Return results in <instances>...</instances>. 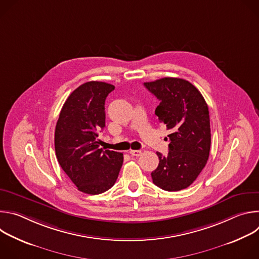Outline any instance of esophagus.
<instances>
[{"label":"esophagus","mask_w":259,"mask_h":259,"mask_svg":"<svg viewBox=\"0 0 259 259\" xmlns=\"http://www.w3.org/2000/svg\"><path fill=\"white\" fill-rule=\"evenodd\" d=\"M129 154H130L132 157H138V156H140V155L142 154V152L139 151V150H131V151L129 152Z\"/></svg>","instance_id":"1"}]
</instances>
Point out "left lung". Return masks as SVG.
Returning a JSON list of instances; mask_svg holds the SVG:
<instances>
[{"label": "left lung", "mask_w": 259, "mask_h": 259, "mask_svg": "<svg viewBox=\"0 0 259 259\" xmlns=\"http://www.w3.org/2000/svg\"><path fill=\"white\" fill-rule=\"evenodd\" d=\"M160 101L155 114L171 131L168 156L157 153L159 166L153 182L168 192L189 188L204 169L210 152L211 130L208 105L189 81L163 78L144 83Z\"/></svg>", "instance_id": "8db88e82"}]
</instances>
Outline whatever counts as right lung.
I'll return each instance as SVG.
<instances>
[{
    "label": "right lung",
    "instance_id": "right-lung-1",
    "mask_svg": "<svg viewBox=\"0 0 259 259\" xmlns=\"http://www.w3.org/2000/svg\"><path fill=\"white\" fill-rule=\"evenodd\" d=\"M114 85L91 81L65 100L55 128L59 165L80 192L98 195L112 188L123 165V154L99 149L105 127L104 102Z\"/></svg>",
    "mask_w": 259,
    "mask_h": 259
}]
</instances>
